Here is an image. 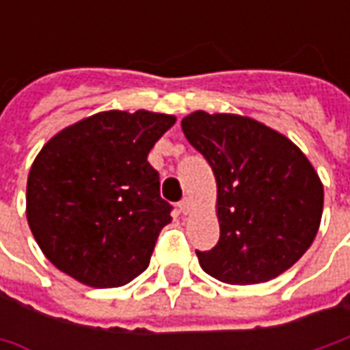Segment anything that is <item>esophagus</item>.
Wrapping results in <instances>:
<instances>
[{"label":"esophagus","mask_w":350,"mask_h":350,"mask_svg":"<svg viewBox=\"0 0 350 350\" xmlns=\"http://www.w3.org/2000/svg\"><path fill=\"white\" fill-rule=\"evenodd\" d=\"M179 210H181L183 214H189V212L193 210V202H191V198H183L181 202H179Z\"/></svg>","instance_id":"obj_1"}]
</instances>
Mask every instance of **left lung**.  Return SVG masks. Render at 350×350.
<instances>
[{"label": "left lung", "mask_w": 350, "mask_h": 350, "mask_svg": "<svg viewBox=\"0 0 350 350\" xmlns=\"http://www.w3.org/2000/svg\"><path fill=\"white\" fill-rule=\"evenodd\" d=\"M183 134L216 177L220 239L196 251L204 273L228 284H259L288 271L316 239L323 185L284 134L255 118L195 111Z\"/></svg>", "instance_id": "8db88e82"}]
</instances>
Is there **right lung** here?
<instances>
[{
    "instance_id": "1",
    "label": "right lung",
    "mask_w": 350,
    "mask_h": 350,
    "mask_svg": "<svg viewBox=\"0 0 350 350\" xmlns=\"http://www.w3.org/2000/svg\"><path fill=\"white\" fill-rule=\"evenodd\" d=\"M175 116L103 111L54 134L27 179V220L46 259L93 288L130 282L171 222L148 154Z\"/></svg>"
}]
</instances>
